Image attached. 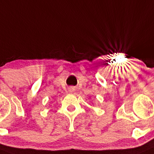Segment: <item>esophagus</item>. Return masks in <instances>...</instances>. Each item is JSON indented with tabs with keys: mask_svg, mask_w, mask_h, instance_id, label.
Returning <instances> with one entry per match:
<instances>
[{
	"mask_svg": "<svg viewBox=\"0 0 154 154\" xmlns=\"http://www.w3.org/2000/svg\"><path fill=\"white\" fill-rule=\"evenodd\" d=\"M69 92H71V93H73V92L74 91V88H69Z\"/></svg>",
	"mask_w": 154,
	"mask_h": 154,
	"instance_id": "esophagus-1",
	"label": "esophagus"
}]
</instances>
